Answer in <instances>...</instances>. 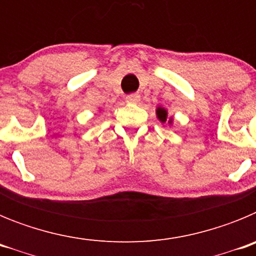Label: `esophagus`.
Instances as JSON below:
<instances>
[{
  "instance_id": "obj_1",
  "label": "esophagus",
  "mask_w": 256,
  "mask_h": 256,
  "mask_svg": "<svg viewBox=\"0 0 256 256\" xmlns=\"http://www.w3.org/2000/svg\"><path fill=\"white\" fill-rule=\"evenodd\" d=\"M126 102H138L140 101V94H130L126 97Z\"/></svg>"
}]
</instances>
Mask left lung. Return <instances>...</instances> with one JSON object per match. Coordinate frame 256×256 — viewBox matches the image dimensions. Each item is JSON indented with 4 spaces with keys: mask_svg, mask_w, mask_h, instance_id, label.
Listing matches in <instances>:
<instances>
[{
    "mask_svg": "<svg viewBox=\"0 0 256 256\" xmlns=\"http://www.w3.org/2000/svg\"><path fill=\"white\" fill-rule=\"evenodd\" d=\"M156 114H158V118H159V119L162 122V123H164V122L166 120V112H165L164 108H158V110H156Z\"/></svg>",
    "mask_w": 256,
    "mask_h": 256,
    "instance_id": "8db88e82",
    "label": "left lung"
}]
</instances>
